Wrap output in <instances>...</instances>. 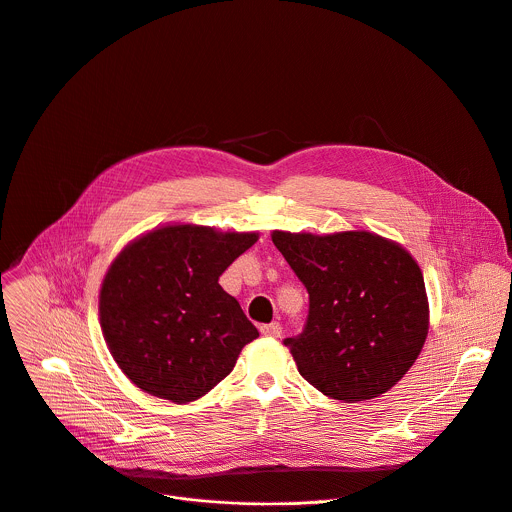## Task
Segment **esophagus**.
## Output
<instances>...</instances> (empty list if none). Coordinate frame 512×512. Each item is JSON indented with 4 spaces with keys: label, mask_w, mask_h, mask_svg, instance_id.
<instances>
[{
    "label": "esophagus",
    "mask_w": 512,
    "mask_h": 512,
    "mask_svg": "<svg viewBox=\"0 0 512 512\" xmlns=\"http://www.w3.org/2000/svg\"><path fill=\"white\" fill-rule=\"evenodd\" d=\"M261 335L265 337H280L282 335V324L280 322H269L261 327Z\"/></svg>",
    "instance_id": "1"
}]
</instances>
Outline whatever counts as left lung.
<instances>
[{"label": "left lung", "instance_id": "8db88e82", "mask_svg": "<svg viewBox=\"0 0 512 512\" xmlns=\"http://www.w3.org/2000/svg\"><path fill=\"white\" fill-rule=\"evenodd\" d=\"M271 241L310 298L304 331L284 341L300 376L343 402L396 386L429 333L425 280L412 255L367 230H273Z\"/></svg>", "mask_w": 512, "mask_h": 512}]
</instances>
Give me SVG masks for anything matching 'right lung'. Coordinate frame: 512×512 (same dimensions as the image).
Masks as SVG:
<instances>
[{"label":"right lung","mask_w":512,"mask_h":512,"mask_svg":"<svg viewBox=\"0 0 512 512\" xmlns=\"http://www.w3.org/2000/svg\"><path fill=\"white\" fill-rule=\"evenodd\" d=\"M257 232L167 224L126 245L100 290V324L126 378L185 404L208 394L259 337L218 277Z\"/></svg>","instance_id":"1"}]
</instances>
